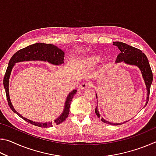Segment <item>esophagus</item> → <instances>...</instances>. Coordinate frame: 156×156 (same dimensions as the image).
Segmentation results:
<instances>
[{"mask_svg":"<svg viewBox=\"0 0 156 156\" xmlns=\"http://www.w3.org/2000/svg\"><path fill=\"white\" fill-rule=\"evenodd\" d=\"M89 86H91V83H88V82H85V83H83L80 85V89H84L86 88L89 87Z\"/></svg>","mask_w":156,"mask_h":156,"instance_id":"1","label":"esophagus"}]
</instances>
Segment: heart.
I'll list each match as a JSON object with an SVG mask.
<instances>
[{"label": "heart", "mask_w": 156, "mask_h": 156, "mask_svg": "<svg viewBox=\"0 0 156 156\" xmlns=\"http://www.w3.org/2000/svg\"><path fill=\"white\" fill-rule=\"evenodd\" d=\"M101 58L98 56H93L89 58L87 60V62H88L89 64L90 65H95L98 64V63L101 61Z\"/></svg>", "instance_id": "b5f03b06"}]
</instances>
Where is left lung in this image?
I'll list each match as a JSON object with an SVG mask.
<instances>
[{
  "label": "left lung",
  "mask_w": 156,
  "mask_h": 156,
  "mask_svg": "<svg viewBox=\"0 0 156 156\" xmlns=\"http://www.w3.org/2000/svg\"><path fill=\"white\" fill-rule=\"evenodd\" d=\"M113 44L115 46H117L118 48L120 51V53L118 55L117 58H116V63L123 62L125 64L129 65L136 66L140 70L142 78L144 79L145 85H146L147 87V102L146 104H145V106H146L148 103V101H149L150 88H151V85L153 81V73L147 57L144 53H142L141 50L129 45V44L126 43H122V42H114V43H113ZM96 99L98 102L97 94ZM95 112H96V114L98 117L100 118V115L98 112V105L96 109H95ZM101 120L105 123H107L112 125H119L120 124L122 125V124L127 122V120H126V122H123V123H113L105 120L103 118H101Z\"/></svg>",
  "instance_id": "left-lung-1"
}]
</instances>
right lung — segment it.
<instances>
[{
  "mask_svg": "<svg viewBox=\"0 0 156 156\" xmlns=\"http://www.w3.org/2000/svg\"><path fill=\"white\" fill-rule=\"evenodd\" d=\"M64 56L65 52L56 45H54V44H51L38 43L27 46L25 48L20 49L19 51L16 52L11 58V59L9 60L8 67H7L3 79V85L5 93H6L7 102H8L9 107L11 108L13 112L29 123L32 124V125L37 126H40V127L47 128L51 127L54 124H56V125H58L61 122H64L66 118L68 117L69 113L71 102H72L73 97L74 96V95L77 92V90L73 89V91L69 92L67 98H66L62 113L60 114L59 117H58L56 120H54V122H34V121L29 120L27 118L23 117L22 115H20L19 113L17 112L15 110L14 107H13L11 100H10L9 93V83L12 69L14 68L16 63L25 61H43L49 62L51 65H60L64 63Z\"/></svg>",
  "mask_w": 156,
  "mask_h": 156,
  "instance_id": "1",
  "label": "right lung"
}]
</instances>
